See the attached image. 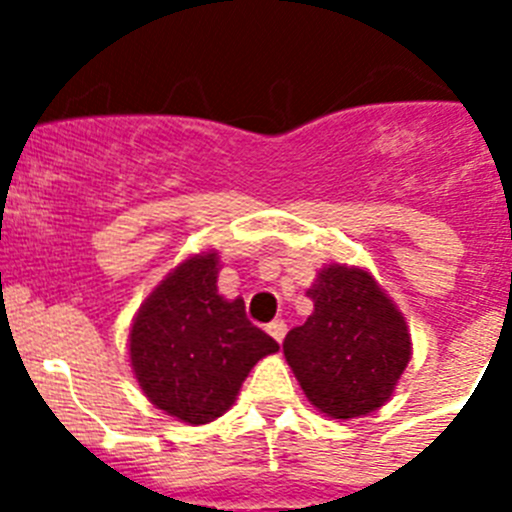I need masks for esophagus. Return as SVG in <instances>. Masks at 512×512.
<instances>
[{
    "label": "esophagus",
    "mask_w": 512,
    "mask_h": 512,
    "mask_svg": "<svg viewBox=\"0 0 512 512\" xmlns=\"http://www.w3.org/2000/svg\"><path fill=\"white\" fill-rule=\"evenodd\" d=\"M266 330H269V336L274 338V341L282 343L284 336H287V323H284V320H271V323L266 325Z\"/></svg>",
    "instance_id": "34e87169"
}]
</instances>
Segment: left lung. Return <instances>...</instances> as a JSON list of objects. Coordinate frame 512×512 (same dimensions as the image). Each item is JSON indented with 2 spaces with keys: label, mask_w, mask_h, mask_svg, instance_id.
Listing matches in <instances>:
<instances>
[{
  "label": "left lung",
  "mask_w": 512,
  "mask_h": 512,
  "mask_svg": "<svg viewBox=\"0 0 512 512\" xmlns=\"http://www.w3.org/2000/svg\"><path fill=\"white\" fill-rule=\"evenodd\" d=\"M312 312L284 338V359L312 408L351 420L390 400L413 359L400 307L364 266L328 264L307 289Z\"/></svg>",
  "instance_id": "left-lung-1"
}]
</instances>
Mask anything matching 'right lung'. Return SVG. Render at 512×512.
Returning <instances> with one entry per match:
<instances>
[{"label":"right lung","instance_id":"add662e5","mask_svg":"<svg viewBox=\"0 0 512 512\" xmlns=\"http://www.w3.org/2000/svg\"><path fill=\"white\" fill-rule=\"evenodd\" d=\"M215 248L192 253L153 287L135 312L128 359L158 410L205 425L235 405L248 372L279 343L246 318L243 297L217 292Z\"/></svg>","mask_w":512,"mask_h":512}]
</instances>
